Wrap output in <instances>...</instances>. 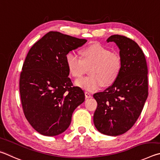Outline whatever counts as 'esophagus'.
Returning <instances> with one entry per match:
<instances>
[{
	"mask_svg": "<svg viewBox=\"0 0 160 160\" xmlns=\"http://www.w3.org/2000/svg\"><path fill=\"white\" fill-rule=\"evenodd\" d=\"M85 96H86V98H90L92 97L91 94L89 93V92H87V91L85 92Z\"/></svg>",
	"mask_w": 160,
	"mask_h": 160,
	"instance_id": "esophagus-1",
	"label": "esophagus"
}]
</instances>
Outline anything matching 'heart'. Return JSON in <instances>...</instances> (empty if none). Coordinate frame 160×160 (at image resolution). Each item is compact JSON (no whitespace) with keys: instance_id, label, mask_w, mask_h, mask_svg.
Instances as JSON below:
<instances>
[{"instance_id":"1","label":"heart","mask_w":160,"mask_h":160,"mask_svg":"<svg viewBox=\"0 0 160 160\" xmlns=\"http://www.w3.org/2000/svg\"><path fill=\"white\" fill-rule=\"evenodd\" d=\"M82 58L74 52L66 55V64L73 77L80 78L86 67H90V76L77 80L75 84L88 91H95L116 82L122 72L123 62L118 52H111L99 43H93L82 50Z\"/></svg>"}]
</instances>
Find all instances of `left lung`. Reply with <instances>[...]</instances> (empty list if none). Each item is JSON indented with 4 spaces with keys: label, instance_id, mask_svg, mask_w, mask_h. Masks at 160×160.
Wrapping results in <instances>:
<instances>
[{
    "label": "left lung",
    "instance_id": "left-lung-1",
    "mask_svg": "<svg viewBox=\"0 0 160 160\" xmlns=\"http://www.w3.org/2000/svg\"><path fill=\"white\" fill-rule=\"evenodd\" d=\"M119 48L122 69L112 85L93 95L98 103L93 122L99 132L117 136L135 124L148 96V66L141 48L132 39L112 35L107 40Z\"/></svg>",
    "mask_w": 160,
    "mask_h": 160
}]
</instances>
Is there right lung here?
I'll return each instance as SVG.
<instances>
[{
	"label": "right lung",
	"mask_w": 160,
	"mask_h": 160,
	"mask_svg": "<svg viewBox=\"0 0 160 160\" xmlns=\"http://www.w3.org/2000/svg\"><path fill=\"white\" fill-rule=\"evenodd\" d=\"M87 40L50 32L33 45L19 78L24 116L43 136H55L69 127L73 112L85 100L84 92L68 77L66 55Z\"/></svg>",
	"instance_id": "obj_1"
}]
</instances>
